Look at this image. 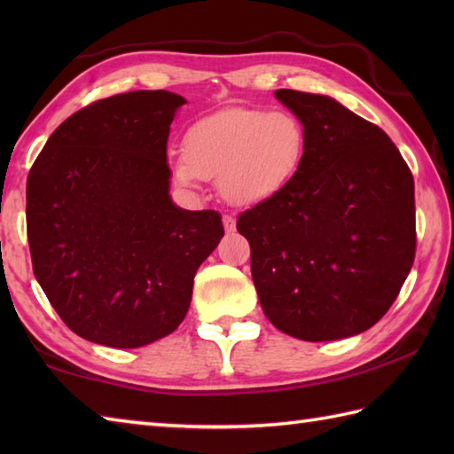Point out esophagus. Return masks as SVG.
Segmentation results:
<instances>
[{
    "instance_id": "34e87169",
    "label": "esophagus",
    "mask_w": 454,
    "mask_h": 454,
    "mask_svg": "<svg viewBox=\"0 0 454 454\" xmlns=\"http://www.w3.org/2000/svg\"><path fill=\"white\" fill-rule=\"evenodd\" d=\"M222 224H224L226 232H234V230H236V218L232 215H224V216H222Z\"/></svg>"
}]
</instances>
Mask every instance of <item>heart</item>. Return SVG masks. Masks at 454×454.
<instances>
[{"label": "heart", "mask_w": 454, "mask_h": 454, "mask_svg": "<svg viewBox=\"0 0 454 454\" xmlns=\"http://www.w3.org/2000/svg\"><path fill=\"white\" fill-rule=\"evenodd\" d=\"M173 163L181 187L216 179L220 195L239 207L271 200L296 179L308 152V132L291 111L226 109L191 124Z\"/></svg>", "instance_id": "obj_1"}]
</instances>
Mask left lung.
Segmentation results:
<instances>
[{"instance_id": "left-lung-1", "label": "left lung", "mask_w": 454, "mask_h": 454, "mask_svg": "<svg viewBox=\"0 0 454 454\" xmlns=\"http://www.w3.org/2000/svg\"><path fill=\"white\" fill-rule=\"evenodd\" d=\"M308 152L286 191L238 216L267 320L304 341L369 330L416 257L413 176L388 134L325 95L277 90Z\"/></svg>"}]
</instances>
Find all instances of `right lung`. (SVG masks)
I'll use <instances>...</instances> for the list:
<instances>
[{
  "mask_svg": "<svg viewBox=\"0 0 454 454\" xmlns=\"http://www.w3.org/2000/svg\"><path fill=\"white\" fill-rule=\"evenodd\" d=\"M185 99L129 91L74 113L27 179L33 273L74 333L134 349L185 317L199 265L224 236L216 210L169 197V124Z\"/></svg>",
  "mask_w": 454,
  "mask_h": 454,
  "instance_id": "right-lung-1",
  "label": "right lung"
}]
</instances>
